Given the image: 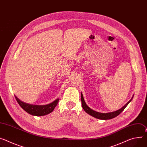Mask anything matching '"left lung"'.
Here are the masks:
<instances>
[{
    "instance_id": "1",
    "label": "left lung",
    "mask_w": 147,
    "mask_h": 147,
    "mask_svg": "<svg viewBox=\"0 0 147 147\" xmlns=\"http://www.w3.org/2000/svg\"><path fill=\"white\" fill-rule=\"evenodd\" d=\"M81 99H82V105L83 108L84 109V110L88 113V114L91 115V116L94 117L98 119H110L111 118H113L115 117H117V115H118L120 113H121L127 106V105L129 104V102L132 100V98H131L124 106H123V107L119 109L118 110H117L115 111L112 112V113H98V112H96L94 110H91L90 108H89L87 106V105L86 104L84 98H83V94L82 93L81 94Z\"/></svg>"
}]
</instances>
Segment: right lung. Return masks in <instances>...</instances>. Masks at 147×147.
<instances>
[{
    "label": "right lung",
    "mask_w": 147,
    "mask_h": 147,
    "mask_svg": "<svg viewBox=\"0 0 147 147\" xmlns=\"http://www.w3.org/2000/svg\"><path fill=\"white\" fill-rule=\"evenodd\" d=\"M16 100L20 105L21 107L29 114L36 115V116H42L51 113L54 110L55 107L57 105L59 99H57L53 102L45 105H30L29 104L24 103L19 100L15 96Z\"/></svg>",
    "instance_id": "1"
}]
</instances>
